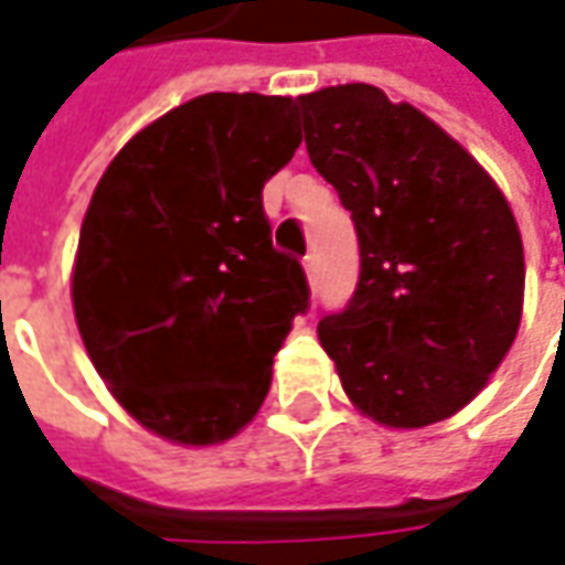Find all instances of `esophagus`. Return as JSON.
Segmentation results:
<instances>
[{
  "label": "esophagus",
  "instance_id": "obj_1",
  "mask_svg": "<svg viewBox=\"0 0 565 565\" xmlns=\"http://www.w3.org/2000/svg\"><path fill=\"white\" fill-rule=\"evenodd\" d=\"M305 273H308V282L311 286H317V257L311 254V257H305Z\"/></svg>",
  "mask_w": 565,
  "mask_h": 565
}]
</instances>
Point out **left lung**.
<instances>
[{
  "label": "left lung",
  "instance_id": "left-lung-1",
  "mask_svg": "<svg viewBox=\"0 0 565 565\" xmlns=\"http://www.w3.org/2000/svg\"><path fill=\"white\" fill-rule=\"evenodd\" d=\"M315 169L359 232L361 273L317 323L345 396L386 427L475 399L522 320L525 254L503 191L459 141L371 84L298 97Z\"/></svg>",
  "mask_w": 565,
  "mask_h": 565
}]
</instances>
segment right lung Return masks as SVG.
Wrapping results in <instances>:
<instances>
[{
    "label": "right lung",
    "instance_id": "1",
    "mask_svg": "<svg viewBox=\"0 0 565 565\" xmlns=\"http://www.w3.org/2000/svg\"><path fill=\"white\" fill-rule=\"evenodd\" d=\"M298 103L204 94L106 166L77 238L84 349L121 408L172 444L235 437L308 311L301 264L273 248L260 191L301 143Z\"/></svg>",
    "mask_w": 565,
    "mask_h": 565
}]
</instances>
